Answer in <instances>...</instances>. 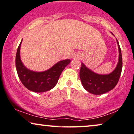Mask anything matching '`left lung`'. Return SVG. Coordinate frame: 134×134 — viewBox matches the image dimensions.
Masks as SVG:
<instances>
[{
  "instance_id": "8db88e82",
  "label": "left lung",
  "mask_w": 134,
  "mask_h": 134,
  "mask_svg": "<svg viewBox=\"0 0 134 134\" xmlns=\"http://www.w3.org/2000/svg\"><path fill=\"white\" fill-rule=\"evenodd\" d=\"M112 35V32H111ZM119 47V57L117 66L108 74H99L88 68L83 63H81L80 78L85 90L91 94L101 95L109 92L117 85L119 80L122 69V55L119 43L117 40Z\"/></svg>"
}]
</instances>
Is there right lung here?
Returning <instances> with one entry per match:
<instances>
[{
	"instance_id": "add662e5",
	"label": "right lung",
	"mask_w": 134,
	"mask_h": 134,
	"mask_svg": "<svg viewBox=\"0 0 134 134\" xmlns=\"http://www.w3.org/2000/svg\"><path fill=\"white\" fill-rule=\"evenodd\" d=\"M22 40L15 56V67L21 82L28 90L34 92H43L51 90L55 86L62 72L71 62L69 59L59 61L48 70L36 72L26 68L20 59V49Z\"/></svg>"
}]
</instances>
